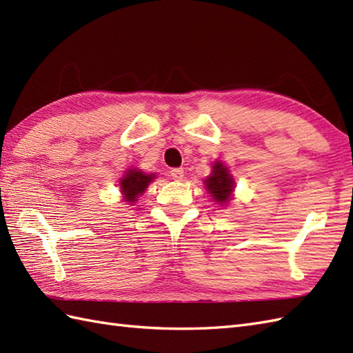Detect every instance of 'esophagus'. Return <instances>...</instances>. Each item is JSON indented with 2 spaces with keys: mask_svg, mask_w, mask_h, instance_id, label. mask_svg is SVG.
Returning <instances> with one entry per match:
<instances>
[{
  "mask_svg": "<svg viewBox=\"0 0 353 353\" xmlns=\"http://www.w3.org/2000/svg\"><path fill=\"white\" fill-rule=\"evenodd\" d=\"M170 176H171V179L172 181H182L183 179V170L182 168H172L171 171H170Z\"/></svg>",
  "mask_w": 353,
  "mask_h": 353,
  "instance_id": "34e87169",
  "label": "esophagus"
}]
</instances>
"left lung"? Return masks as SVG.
<instances>
[{"label":"left lung","mask_w":353,"mask_h":353,"mask_svg":"<svg viewBox=\"0 0 353 353\" xmlns=\"http://www.w3.org/2000/svg\"><path fill=\"white\" fill-rule=\"evenodd\" d=\"M212 174L209 176L205 183L206 190L214 197L216 203H228L234 191V179L229 174V170L221 162H215Z\"/></svg>","instance_id":"8db88e82"}]
</instances>
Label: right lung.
I'll use <instances>...</instances> for the list:
<instances>
[{
  "instance_id": "add662e5",
  "label": "right lung",
  "mask_w": 353,
  "mask_h": 353,
  "mask_svg": "<svg viewBox=\"0 0 353 353\" xmlns=\"http://www.w3.org/2000/svg\"><path fill=\"white\" fill-rule=\"evenodd\" d=\"M154 179V174H144L142 171L138 170H130L124 179H121V192L124 194L125 201H130L134 203L138 196L145 191L148 183Z\"/></svg>"
}]
</instances>
